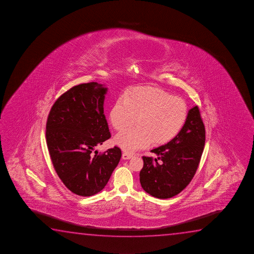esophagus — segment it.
<instances>
[{"label": "esophagus", "instance_id": "esophagus-1", "mask_svg": "<svg viewBox=\"0 0 254 254\" xmlns=\"http://www.w3.org/2000/svg\"><path fill=\"white\" fill-rule=\"evenodd\" d=\"M131 157H132V155L129 154L127 152H124V153L122 154V158L124 159V160H128V159L131 158Z\"/></svg>", "mask_w": 254, "mask_h": 254}]
</instances>
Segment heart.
Returning <instances> with one entry per match:
<instances>
[{"instance_id":"obj_1","label":"heart","mask_w":254,"mask_h":254,"mask_svg":"<svg viewBox=\"0 0 254 254\" xmlns=\"http://www.w3.org/2000/svg\"><path fill=\"white\" fill-rule=\"evenodd\" d=\"M188 113L187 103L182 98L150 86L134 89L114 104L110 121L114 128L121 130L132 125L138 117L139 127L122 130L115 137V142L129 152L151 142L168 143L179 134Z\"/></svg>"}]
</instances>
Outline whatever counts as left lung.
Masks as SVG:
<instances>
[{
    "instance_id": "obj_1",
    "label": "left lung",
    "mask_w": 254,
    "mask_h": 254,
    "mask_svg": "<svg viewBox=\"0 0 254 254\" xmlns=\"http://www.w3.org/2000/svg\"><path fill=\"white\" fill-rule=\"evenodd\" d=\"M205 143V128L198 107H192L179 134L152 149L155 158L143 156L141 187L149 195L167 199L187 187L198 168Z\"/></svg>"
}]
</instances>
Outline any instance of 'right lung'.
<instances>
[{
    "instance_id": "obj_1",
    "label": "right lung",
    "mask_w": 254,
    "mask_h": 254,
    "mask_svg": "<svg viewBox=\"0 0 254 254\" xmlns=\"http://www.w3.org/2000/svg\"><path fill=\"white\" fill-rule=\"evenodd\" d=\"M107 87L97 82L75 85L56 100L46 123V142L63 184L81 196L101 191L122 157L114 147L98 154L111 133L104 114Z\"/></svg>"
}]
</instances>
